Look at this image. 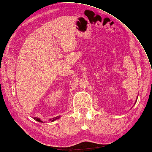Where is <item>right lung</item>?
Returning a JSON list of instances; mask_svg holds the SVG:
<instances>
[{
	"label": "right lung",
	"mask_w": 152,
	"mask_h": 152,
	"mask_svg": "<svg viewBox=\"0 0 152 152\" xmlns=\"http://www.w3.org/2000/svg\"><path fill=\"white\" fill-rule=\"evenodd\" d=\"M60 118V116H57V117H55V118H53V119H50V121H55V120H57V119H59ZM34 120H36V121H39V122H43V121H42L41 119H40L39 118H34Z\"/></svg>",
	"instance_id": "add662e5"
}]
</instances>
